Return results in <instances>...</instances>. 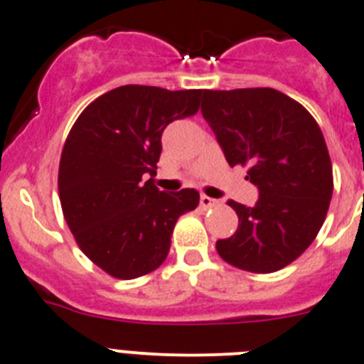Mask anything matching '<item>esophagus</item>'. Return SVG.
<instances>
[{"instance_id": "esophagus-1", "label": "esophagus", "mask_w": 364, "mask_h": 364, "mask_svg": "<svg viewBox=\"0 0 364 364\" xmlns=\"http://www.w3.org/2000/svg\"><path fill=\"white\" fill-rule=\"evenodd\" d=\"M199 203H201V208L206 210V208H212V206L217 205L215 199L208 198V196H201V199H199Z\"/></svg>"}]
</instances>
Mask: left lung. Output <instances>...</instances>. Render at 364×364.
<instances>
[{"instance_id": "left-lung-1", "label": "left lung", "mask_w": 364, "mask_h": 364, "mask_svg": "<svg viewBox=\"0 0 364 364\" xmlns=\"http://www.w3.org/2000/svg\"><path fill=\"white\" fill-rule=\"evenodd\" d=\"M201 113L230 166L247 165L253 206L228 201L239 228L217 240L220 259L251 273L296 260L323 226L332 198L327 144L304 105L273 87L203 91Z\"/></svg>"}]
</instances>
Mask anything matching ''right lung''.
Returning <instances> with one entry per match:
<instances>
[{"label": "right lung", "instance_id": "add662e5", "mask_svg": "<svg viewBox=\"0 0 364 364\" xmlns=\"http://www.w3.org/2000/svg\"><path fill=\"white\" fill-rule=\"evenodd\" d=\"M201 95L120 86L91 102L68 134L59 165L64 219L111 277L132 280L161 266L179 215L199 205L198 190L161 192L152 176L165 127L198 113Z\"/></svg>", "mask_w": 364, "mask_h": 364}]
</instances>
